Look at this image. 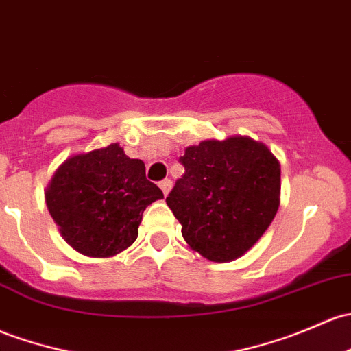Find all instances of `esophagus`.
Listing matches in <instances>:
<instances>
[{"instance_id": "34e87169", "label": "esophagus", "mask_w": 351, "mask_h": 351, "mask_svg": "<svg viewBox=\"0 0 351 351\" xmlns=\"http://www.w3.org/2000/svg\"><path fill=\"white\" fill-rule=\"evenodd\" d=\"M171 186H173V182H171V180H163V182L160 183V188H161V190H163L165 197H166V195L169 193V190H171Z\"/></svg>"}]
</instances>
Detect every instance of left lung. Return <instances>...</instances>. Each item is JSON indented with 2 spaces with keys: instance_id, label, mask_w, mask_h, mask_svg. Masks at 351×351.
Listing matches in <instances>:
<instances>
[{
  "instance_id": "left-lung-1",
  "label": "left lung",
  "mask_w": 351,
  "mask_h": 351,
  "mask_svg": "<svg viewBox=\"0 0 351 351\" xmlns=\"http://www.w3.org/2000/svg\"><path fill=\"white\" fill-rule=\"evenodd\" d=\"M185 175L166 197L188 245L212 263L243 256L274 220L281 166L249 136L206 139L180 158Z\"/></svg>"
}]
</instances>
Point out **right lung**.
I'll list each match as a JSON object with an SVG mask.
<instances>
[{
	"label": "right lung",
	"instance_id": "right-lung-1",
	"mask_svg": "<svg viewBox=\"0 0 351 351\" xmlns=\"http://www.w3.org/2000/svg\"><path fill=\"white\" fill-rule=\"evenodd\" d=\"M163 191L146 180L145 163L117 143L75 154L58 166L45 202L62 237L88 257H112L138 239L147 205Z\"/></svg>",
	"mask_w": 351,
	"mask_h": 351
}]
</instances>
